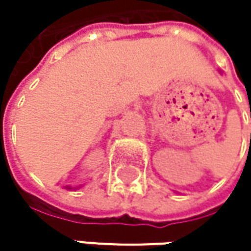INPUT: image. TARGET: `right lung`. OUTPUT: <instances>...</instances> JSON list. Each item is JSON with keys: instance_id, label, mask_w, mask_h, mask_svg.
Wrapping results in <instances>:
<instances>
[{"instance_id": "right-lung-1", "label": "right lung", "mask_w": 251, "mask_h": 251, "mask_svg": "<svg viewBox=\"0 0 251 251\" xmlns=\"http://www.w3.org/2000/svg\"><path fill=\"white\" fill-rule=\"evenodd\" d=\"M67 187H68V186H67ZM68 189H71V187H68Z\"/></svg>"}]
</instances>
